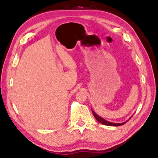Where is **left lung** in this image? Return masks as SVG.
<instances>
[{"instance_id": "left-lung-1", "label": "left lung", "mask_w": 158, "mask_h": 158, "mask_svg": "<svg viewBox=\"0 0 158 158\" xmlns=\"http://www.w3.org/2000/svg\"><path fill=\"white\" fill-rule=\"evenodd\" d=\"M92 113H93V115H94V118H95L96 120H97V121H98V122H100V123H102V124H103V125H106V126H110V127H118V126H122V125L125 124V123H127V122L129 121V119H131V117L129 120H128V121H127L126 122H123V123H113V122H109V121H107L106 120H105L104 118H101L100 116H99L98 115H97L96 113H94L93 110H92Z\"/></svg>"}]
</instances>
